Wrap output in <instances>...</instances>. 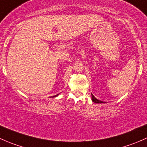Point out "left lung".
<instances>
[{"mask_svg": "<svg viewBox=\"0 0 147 147\" xmlns=\"http://www.w3.org/2000/svg\"><path fill=\"white\" fill-rule=\"evenodd\" d=\"M92 94V102H94V103H100V104H101V103H105V102H102V101H101V100H99L98 99H97L95 97H94V95H93L92 94Z\"/></svg>", "mask_w": 147, "mask_h": 147, "instance_id": "obj_1", "label": "left lung"}]
</instances>
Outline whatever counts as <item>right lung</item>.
Instances as JSON below:
<instances>
[{"label":"right lung","instance_id":"obj_1","mask_svg":"<svg viewBox=\"0 0 147 147\" xmlns=\"http://www.w3.org/2000/svg\"><path fill=\"white\" fill-rule=\"evenodd\" d=\"M59 95V94H57V95H55V96H53V97H57V96H58Z\"/></svg>","mask_w":147,"mask_h":147}]
</instances>
